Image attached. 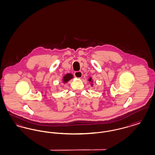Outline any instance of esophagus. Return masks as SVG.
I'll use <instances>...</instances> for the list:
<instances>
[{
    "instance_id": "esophagus-1",
    "label": "esophagus",
    "mask_w": 155,
    "mask_h": 155,
    "mask_svg": "<svg viewBox=\"0 0 155 155\" xmlns=\"http://www.w3.org/2000/svg\"><path fill=\"white\" fill-rule=\"evenodd\" d=\"M74 75L75 77H77L78 78H81L82 76V73L81 71H76L74 73Z\"/></svg>"
}]
</instances>
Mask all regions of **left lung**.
<instances>
[{"instance_id": "1", "label": "left lung", "mask_w": 155, "mask_h": 155, "mask_svg": "<svg viewBox=\"0 0 155 155\" xmlns=\"http://www.w3.org/2000/svg\"><path fill=\"white\" fill-rule=\"evenodd\" d=\"M88 81L90 82V84H91V87H93V85H94V84H93V82H94V80H93V79H92V77H89V79H88Z\"/></svg>"}]
</instances>
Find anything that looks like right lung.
<instances>
[{
    "label": "right lung",
    "mask_w": 155,
    "mask_h": 155,
    "mask_svg": "<svg viewBox=\"0 0 155 155\" xmlns=\"http://www.w3.org/2000/svg\"><path fill=\"white\" fill-rule=\"evenodd\" d=\"M73 78H74V76L73 74H71V73H68L63 76V79H62V82L64 84H66L67 82H68V81H70V80L73 79Z\"/></svg>",
    "instance_id": "right-lung-1"
}]
</instances>
